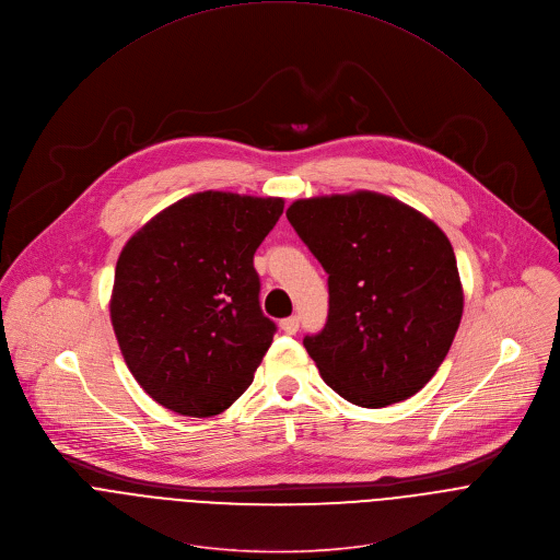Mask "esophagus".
Instances as JSON below:
<instances>
[{
    "mask_svg": "<svg viewBox=\"0 0 560 560\" xmlns=\"http://www.w3.org/2000/svg\"><path fill=\"white\" fill-rule=\"evenodd\" d=\"M279 325H281V329H283L285 334L292 336V334L299 331V316H288V318H283Z\"/></svg>",
    "mask_w": 560,
    "mask_h": 560,
    "instance_id": "esophagus-1",
    "label": "esophagus"
}]
</instances>
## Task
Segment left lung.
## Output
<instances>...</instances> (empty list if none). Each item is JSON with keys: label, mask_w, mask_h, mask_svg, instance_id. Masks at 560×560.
I'll return each instance as SVG.
<instances>
[{"label": "left lung", "mask_w": 560, "mask_h": 560, "mask_svg": "<svg viewBox=\"0 0 560 560\" xmlns=\"http://www.w3.org/2000/svg\"><path fill=\"white\" fill-rule=\"evenodd\" d=\"M285 215L329 275L327 323L303 338L323 381L364 409L416 396L444 362L464 312L444 231L374 191L296 200Z\"/></svg>", "instance_id": "obj_1"}]
</instances>
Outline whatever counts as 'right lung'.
<instances>
[{
    "label": "right lung",
    "instance_id": "1",
    "mask_svg": "<svg viewBox=\"0 0 560 560\" xmlns=\"http://www.w3.org/2000/svg\"><path fill=\"white\" fill-rule=\"evenodd\" d=\"M281 213V198L194 194L120 250L109 318L131 376L164 409L211 418L250 387L277 331L253 257Z\"/></svg>",
    "mask_w": 560,
    "mask_h": 560
}]
</instances>
